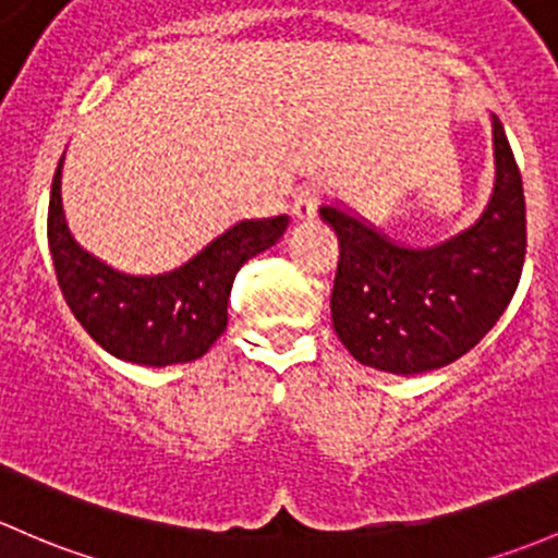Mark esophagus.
I'll return each instance as SVG.
<instances>
[{"label":"esophagus","mask_w":558,"mask_h":558,"mask_svg":"<svg viewBox=\"0 0 558 558\" xmlns=\"http://www.w3.org/2000/svg\"><path fill=\"white\" fill-rule=\"evenodd\" d=\"M319 204H322V193L317 187H306V191L298 193L295 201H292V215H295V220H314V217H317Z\"/></svg>","instance_id":"obj_1"}]
</instances>
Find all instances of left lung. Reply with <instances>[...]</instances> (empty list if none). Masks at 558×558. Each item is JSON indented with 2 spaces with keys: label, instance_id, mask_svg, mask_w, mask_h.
Instances as JSON below:
<instances>
[{
  "label": "left lung",
  "instance_id": "8db88e82",
  "mask_svg": "<svg viewBox=\"0 0 558 558\" xmlns=\"http://www.w3.org/2000/svg\"><path fill=\"white\" fill-rule=\"evenodd\" d=\"M497 180L484 215L435 246L398 244L341 206L319 215L336 231L332 327L357 363L395 376L468 354L508 308L526 255L521 171L492 114Z\"/></svg>",
  "mask_w": 558,
  "mask_h": 558
}]
</instances>
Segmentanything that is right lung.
<instances>
[{"mask_svg":"<svg viewBox=\"0 0 558 558\" xmlns=\"http://www.w3.org/2000/svg\"><path fill=\"white\" fill-rule=\"evenodd\" d=\"M61 166L48 206V244L66 306L90 338L125 363L163 367L204 357L228 325L233 279L250 257L281 239L290 217L241 220L185 266L158 277L114 271L69 233L61 206Z\"/></svg>","mask_w":558,"mask_h":558,"instance_id":"right-lung-1","label":"right lung"}]
</instances>
